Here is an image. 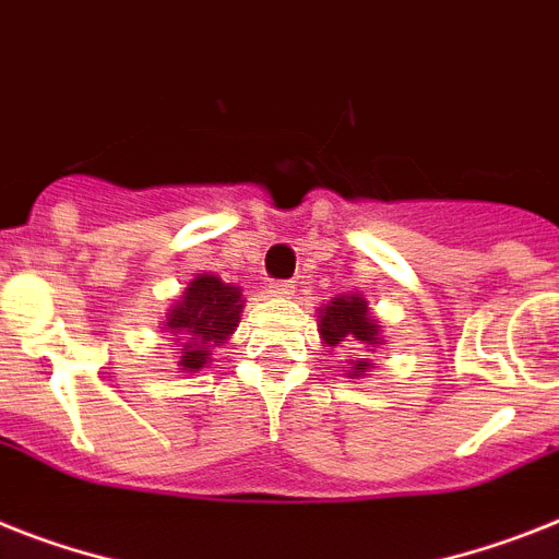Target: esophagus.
Masks as SVG:
<instances>
[{"label": "esophagus", "instance_id": "1", "mask_svg": "<svg viewBox=\"0 0 559 559\" xmlns=\"http://www.w3.org/2000/svg\"><path fill=\"white\" fill-rule=\"evenodd\" d=\"M269 294L274 299H290V297H294V285H290V283H271Z\"/></svg>", "mask_w": 559, "mask_h": 559}]
</instances>
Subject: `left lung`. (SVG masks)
I'll return each mask as SVG.
<instances>
[{"label":"left lung","instance_id":"left-lung-1","mask_svg":"<svg viewBox=\"0 0 559 559\" xmlns=\"http://www.w3.org/2000/svg\"><path fill=\"white\" fill-rule=\"evenodd\" d=\"M320 311V331L325 348H340V345H354L357 352H362L359 357L348 359V377L357 380V377H366V371H371L377 362L366 357L373 354L377 348L385 345V336H382V325L368 313V302L362 294H340L331 302H325Z\"/></svg>","mask_w":559,"mask_h":559}]
</instances>
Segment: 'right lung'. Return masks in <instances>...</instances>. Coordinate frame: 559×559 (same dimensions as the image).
Returning a JSON list of instances; mask_svg holds the SVG:
<instances>
[{
    "mask_svg": "<svg viewBox=\"0 0 559 559\" xmlns=\"http://www.w3.org/2000/svg\"><path fill=\"white\" fill-rule=\"evenodd\" d=\"M242 308L246 299L239 285L225 283L211 271L193 276L159 322L179 357V373H197L211 362L214 348L228 343L237 331Z\"/></svg>",
    "mask_w": 559,
    "mask_h": 559,
    "instance_id": "obj_1",
    "label": "right lung"
}]
</instances>
